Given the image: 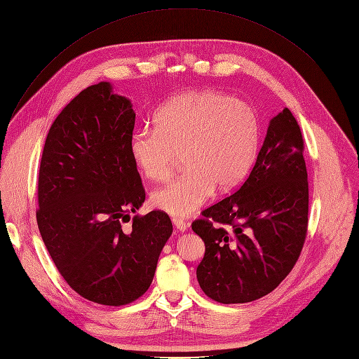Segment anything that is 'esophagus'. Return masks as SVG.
Masks as SVG:
<instances>
[{
  "instance_id": "1",
  "label": "esophagus",
  "mask_w": 359,
  "mask_h": 359,
  "mask_svg": "<svg viewBox=\"0 0 359 359\" xmlns=\"http://www.w3.org/2000/svg\"><path fill=\"white\" fill-rule=\"evenodd\" d=\"M173 223H175V226L177 227V231H180V232H184V231H187L189 223H187V222H184L183 219H179V217H173Z\"/></svg>"
}]
</instances>
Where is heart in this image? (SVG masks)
<instances>
[{
  "label": "heart",
  "instance_id": "obj_1",
  "mask_svg": "<svg viewBox=\"0 0 359 359\" xmlns=\"http://www.w3.org/2000/svg\"><path fill=\"white\" fill-rule=\"evenodd\" d=\"M259 146L255 111L215 90H190L170 99L154 116V128L130 139L139 172L166 179L182 154L184 172L150 196L153 208L173 216L201 209L213 190L235 189L252 168Z\"/></svg>",
  "mask_w": 359,
  "mask_h": 359
}]
</instances>
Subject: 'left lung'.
I'll return each mask as SVG.
<instances>
[{"label": "left lung", "mask_w": 359, "mask_h": 359, "mask_svg": "<svg viewBox=\"0 0 359 359\" xmlns=\"http://www.w3.org/2000/svg\"><path fill=\"white\" fill-rule=\"evenodd\" d=\"M301 127L285 107L268 127L248 179L191 223L205 242L196 269L206 295L246 304L271 293L295 266L308 232L309 189Z\"/></svg>", "instance_id": "obj_1"}]
</instances>
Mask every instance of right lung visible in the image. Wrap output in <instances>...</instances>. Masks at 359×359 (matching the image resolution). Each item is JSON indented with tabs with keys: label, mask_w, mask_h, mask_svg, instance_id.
Masks as SVG:
<instances>
[{
	"label": "right lung",
	"mask_w": 359,
	"mask_h": 359,
	"mask_svg": "<svg viewBox=\"0 0 359 359\" xmlns=\"http://www.w3.org/2000/svg\"><path fill=\"white\" fill-rule=\"evenodd\" d=\"M135 121L109 83L87 87L51 124L39 172L37 223L53 262L80 297L109 306L149 289L173 232L163 210L130 217L146 199L128 150Z\"/></svg>",
	"instance_id": "1"
}]
</instances>
